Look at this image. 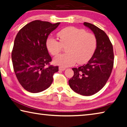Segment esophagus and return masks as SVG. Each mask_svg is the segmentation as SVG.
Segmentation results:
<instances>
[{
    "label": "esophagus",
    "instance_id": "esophagus-1",
    "mask_svg": "<svg viewBox=\"0 0 127 127\" xmlns=\"http://www.w3.org/2000/svg\"><path fill=\"white\" fill-rule=\"evenodd\" d=\"M59 69L60 71H63L65 69V68H64V67H59Z\"/></svg>",
    "mask_w": 127,
    "mask_h": 127
}]
</instances>
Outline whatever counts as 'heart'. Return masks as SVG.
<instances>
[{
    "instance_id": "1",
    "label": "heart",
    "mask_w": 127,
    "mask_h": 127,
    "mask_svg": "<svg viewBox=\"0 0 127 127\" xmlns=\"http://www.w3.org/2000/svg\"><path fill=\"white\" fill-rule=\"evenodd\" d=\"M57 35L60 42L49 37L46 41L48 51L53 56L58 55L63 48L66 46L67 53L61 54L54 59L56 65L62 67L73 65L87 62L95 51L96 40L95 35L86 33L84 29L73 27L64 28L58 32Z\"/></svg>"
}]
</instances>
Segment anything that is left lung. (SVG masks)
<instances>
[{
  "instance_id": "8db88e82",
  "label": "left lung",
  "mask_w": 127,
  "mask_h": 127,
  "mask_svg": "<svg viewBox=\"0 0 127 127\" xmlns=\"http://www.w3.org/2000/svg\"><path fill=\"white\" fill-rule=\"evenodd\" d=\"M91 30L96 40L95 51L86 64L72 68L74 75L69 80L70 88L80 95L96 93L105 85L114 65L113 47L105 32L93 24L84 23Z\"/></svg>"
}]
</instances>
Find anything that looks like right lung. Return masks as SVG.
<instances>
[{
	"instance_id": "right-lung-1",
	"label": "right lung",
	"mask_w": 127,
	"mask_h": 127,
	"mask_svg": "<svg viewBox=\"0 0 127 127\" xmlns=\"http://www.w3.org/2000/svg\"><path fill=\"white\" fill-rule=\"evenodd\" d=\"M60 23L35 20L18 32L12 51L14 71L18 81L27 91L37 93L47 89L53 81L58 66L47 65L51 61L46 41Z\"/></svg>"
}]
</instances>
